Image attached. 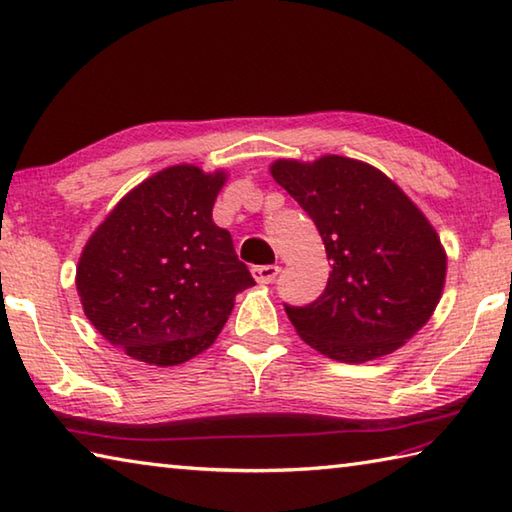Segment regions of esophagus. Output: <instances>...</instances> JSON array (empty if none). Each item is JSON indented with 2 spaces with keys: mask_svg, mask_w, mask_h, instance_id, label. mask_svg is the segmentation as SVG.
Segmentation results:
<instances>
[{
  "mask_svg": "<svg viewBox=\"0 0 512 512\" xmlns=\"http://www.w3.org/2000/svg\"><path fill=\"white\" fill-rule=\"evenodd\" d=\"M253 277L259 282V284H273L275 277L280 275V266H253Z\"/></svg>",
  "mask_w": 512,
  "mask_h": 512,
  "instance_id": "esophagus-1",
  "label": "esophagus"
}]
</instances>
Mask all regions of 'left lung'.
<instances>
[{
    "instance_id": "left-lung-1",
    "label": "left lung",
    "mask_w": 512,
    "mask_h": 512,
    "mask_svg": "<svg viewBox=\"0 0 512 512\" xmlns=\"http://www.w3.org/2000/svg\"><path fill=\"white\" fill-rule=\"evenodd\" d=\"M271 174L313 219L331 262L318 300L284 304L300 338L340 362L403 347L430 320L445 284L448 257L430 221L392 179L347 156L280 159Z\"/></svg>"
}]
</instances>
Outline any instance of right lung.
I'll list each match as a JSON object with an SVG mask.
<instances>
[{
  "mask_svg": "<svg viewBox=\"0 0 512 512\" xmlns=\"http://www.w3.org/2000/svg\"><path fill=\"white\" fill-rule=\"evenodd\" d=\"M226 172L172 165L127 192L82 250L76 286L100 336L147 365L208 349L255 280L212 221Z\"/></svg>",
  "mask_w": 512,
  "mask_h": 512,
  "instance_id": "obj_1",
  "label": "right lung"
}]
</instances>
